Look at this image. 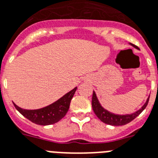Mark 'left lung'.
<instances>
[{
  "label": "left lung",
  "mask_w": 158,
  "mask_h": 158,
  "mask_svg": "<svg viewBox=\"0 0 158 158\" xmlns=\"http://www.w3.org/2000/svg\"><path fill=\"white\" fill-rule=\"evenodd\" d=\"M130 44L133 46L134 48H136V49H139V48L137 46L134 45V44L131 43ZM148 100H149V97H148V99H147L146 102L141 108L139 109V110L135 111V113H133V114H116L110 112L109 110H106L104 107H102V106L100 103L99 100L97 98L96 92L93 91L92 99V106L95 114L97 115V118L101 122H103L104 123L112 126H123L129 123L130 122L132 121L133 119L135 118L139 114H141L142 111L146 108V106L148 105Z\"/></svg>",
  "instance_id": "8db88e82"
}]
</instances>
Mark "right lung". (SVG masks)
I'll return each mask as SVG.
<instances>
[{
    "label": "right lung",
    "mask_w": 158,
    "mask_h": 158,
    "mask_svg": "<svg viewBox=\"0 0 158 158\" xmlns=\"http://www.w3.org/2000/svg\"><path fill=\"white\" fill-rule=\"evenodd\" d=\"M76 90L77 87H75L74 89L67 92L63 97H61L60 99L51 105L38 110H24L20 108L14 102L13 103L16 110L31 122L38 125H51L56 123L65 117L70 108V101L74 97Z\"/></svg>",
    "instance_id": "obj_1"
}]
</instances>
